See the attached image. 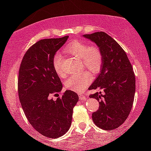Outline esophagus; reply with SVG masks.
Segmentation results:
<instances>
[{
	"mask_svg": "<svg viewBox=\"0 0 151 151\" xmlns=\"http://www.w3.org/2000/svg\"><path fill=\"white\" fill-rule=\"evenodd\" d=\"M79 98H80V100H86L87 99L86 96L82 95V94H80V95H79Z\"/></svg>",
	"mask_w": 151,
	"mask_h": 151,
	"instance_id": "esophagus-1",
	"label": "esophagus"
}]
</instances>
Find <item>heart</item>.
<instances>
[{
  "instance_id": "obj_1",
  "label": "heart",
  "mask_w": 151,
  "mask_h": 151,
  "mask_svg": "<svg viewBox=\"0 0 151 151\" xmlns=\"http://www.w3.org/2000/svg\"><path fill=\"white\" fill-rule=\"evenodd\" d=\"M64 52L80 59L82 66L97 73L102 66V55L97 47H90L89 45L80 41L71 42L65 48ZM52 67L59 77L63 76L61 68V55L57 54L52 59ZM91 82V75L88 71H82L74 74L66 80L65 86L67 89L75 92H82Z\"/></svg>"
}]
</instances>
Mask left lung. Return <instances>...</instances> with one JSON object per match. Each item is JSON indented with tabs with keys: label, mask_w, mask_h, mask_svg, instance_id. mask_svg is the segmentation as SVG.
Returning a JSON list of instances; mask_svg holds the SVG:
<instances>
[{
	"label": "left lung",
	"mask_w": 151,
	"mask_h": 151,
	"mask_svg": "<svg viewBox=\"0 0 151 151\" xmlns=\"http://www.w3.org/2000/svg\"><path fill=\"white\" fill-rule=\"evenodd\" d=\"M94 42L102 55L100 72L89 90H101L90 95L99 101L92 114L98 127L112 130L123 124L132 108L135 93V76L127 55L116 41L102 31L83 35Z\"/></svg>",
	"instance_id": "8db88e82"
}]
</instances>
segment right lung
I'll return each instance as SVG.
<instances>
[{
	"label": "right lung",
	"mask_w": 151,
	"mask_h": 151,
	"mask_svg": "<svg viewBox=\"0 0 151 151\" xmlns=\"http://www.w3.org/2000/svg\"><path fill=\"white\" fill-rule=\"evenodd\" d=\"M68 36L39 41L24 55L18 78V93L26 118L37 132L50 138H58L71 126L73 108L79 100L72 91L63 88L52 67V59ZM52 95L58 97L56 100Z\"/></svg>",
	"instance_id": "1"
}]
</instances>
